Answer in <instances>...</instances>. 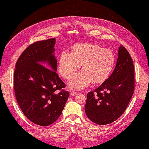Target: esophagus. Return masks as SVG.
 Wrapping results in <instances>:
<instances>
[{
    "instance_id": "34e87169",
    "label": "esophagus",
    "mask_w": 149,
    "mask_h": 149,
    "mask_svg": "<svg viewBox=\"0 0 149 149\" xmlns=\"http://www.w3.org/2000/svg\"><path fill=\"white\" fill-rule=\"evenodd\" d=\"M70 95L71 96H72V97H74V96H75L76 95H77V92H74V91H72V92H70Z\"/></svg>"
}]
</instances>
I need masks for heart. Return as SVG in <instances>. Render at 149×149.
Returning a JSON list of instances; mask_svg holds the SVG:
<instances>
[{
    "label": "heart",
    "mask_w": 149,
    "mask_h": 149,
    "mask_svg": "<svg viewBox=\"0 0 149 149\" xmlns=\"http://www.w3.org/2000/svg\"><path fill=\"white\" fill-rule=\"evenodd\" d=\"M116 57L113 52L94 43H81L72 46L68 52L62 53L58 61V71L65 79L69 80L70 89H82L92 82L99 85L106 82L115 67Z\"/></svg>",
    "instance_id": "b5f03b06"
}]
</instances>
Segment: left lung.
Here are the masks:
<instances>
[{
    "mask_svg": "<svg viewBox=\"0 0 149 149\" xmlns=\"http://www.w3.org/2000/svg\"><path fill=\"white\" fill-rule=\"evenodd\" d=\"M115 68L107 80L87 94L84 109L88 118L99 125L110 124L126 111L135 89L133 60L121 45Z\"/></svg>",
    "mask_w": 149,
    "mask_h": 149,
    "instance_id": "8db88e82",
    "label": "left lung"
}]
</instances>
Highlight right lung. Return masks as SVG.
I'll use <instances>...</instances> for the list:
<instances>
[{
  "label": "right lung",
  "instance_id": "right-lung-1",
  "mask_svg": "<svg viewBox=\"0 0 149 149\" xmlns=\"http://www.w3.org/2000/svg\"><path fill=\"white\" fill-rule=\"evenodd\" d=\"M55 43L56 39L52 38L29 45L19 57L14 73L19 107L28 119L41 126H48L59 118L69 95L56 72Z\"/></svg>",
  "mask_w": 149,
  "mask_h": 149
}]
</instances>
